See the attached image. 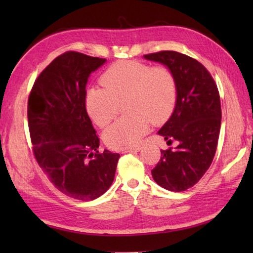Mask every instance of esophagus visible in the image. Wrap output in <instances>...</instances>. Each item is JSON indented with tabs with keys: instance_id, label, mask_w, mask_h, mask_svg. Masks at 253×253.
<instances>
[{
	"instance_id": "1",
	"label": "esophagus",
	"mask_w": 253,
	"mask_h": 253,
	"mask_svg": "<svg viewBox=\"0 0 253 253\" xmlns=\"http://www.w3.org/2000/svg\"><path fill=\"white\" fill-rule=\"evenodd\" d=\"M138 151H140V148H139V147H135V148H130V149L124 150V152H125V153H130V152H138Z\"/></svg>"
}]
</instances>
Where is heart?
Masks as SVG:
<instances>
[{
	"instance_id": "b5f03b06",
	"label": "heart",
	"mask_w": 253,
	"mask_h": 253,
	"mask_svg": "<svg viewBox=\"0 0 253 253\" xmlns=\"http://www.w3.org/2000/svg\"><path fill=\"white\" fill-rule=\"evenodd\" d=\"M100 83L103 89H90L84 98L85 110L96 125L104 127L114 120L124 101V110L129 114L104 130L103 140L111 149L138 146L149 130L150 121L163 123L175 109L176 79L166 66L120 61L106 69Z\"/></svg>"
}]
</instances>
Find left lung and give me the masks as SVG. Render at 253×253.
I'll list each match as a JSON object with an SVG mask.
<instances>
[{"mask_svg": "<svg viewBox=\"0 0 253 253\" xmlns=\"http://www.w3.org/2000/svg\"><path fill=\"white\" fill-rule=\"evenodd\" d=\"M144 58L168 66L177 87L175 110L159 130L169 146H177L161 150L151 173L165 189L185 191L202 178L216 152L222 120L217 85L200 62L181 53L160 51Z\"/></svg>", "mask_w": 253, "mask_h": 253, "instance_id": "left-lung-1", "label": "left lung"}]
</instances>
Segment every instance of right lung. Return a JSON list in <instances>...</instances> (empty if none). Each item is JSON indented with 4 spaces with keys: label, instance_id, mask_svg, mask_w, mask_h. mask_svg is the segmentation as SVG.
<instances>
[{
    "label": "right lung",
    "instance_id": "1",
    "mask_svg": "<svg viewBox=\"0 0 253 253\" xmlns=\"http://www.w3.org/2000/svg\"><path fill=\"white\" fill-rule=\"evenodd\" d=\"M105 63L68 51L38 76L28 98V127L34 155L56 189L90 201L109 189L120 154L98 151L100 139L85 110L90 74Z\"/></svg>",
    "mask_w": 253,
    "mask_h": 253
}]
</instances>
